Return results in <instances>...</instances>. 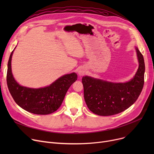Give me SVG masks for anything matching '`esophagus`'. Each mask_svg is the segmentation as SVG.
Masks as SVG:
<instances>
[{
	"label": "esophagus",
	"mask_w": 154,
	"mask_h": 154,
	"mask_svg": "<svg viewBox=\"0 0 154 154\" xmlns=\"http://www.w3.org/2000/svg\"><path fill=\"white\" fill-rule=\"evenodd\" d=\"M85 73H86V70L85 68H84V67L79 68V69L78 70V74L80 77L83 76L85 74Z\"/></svg>",
	"instance_id": "34e87169"
}]
</instances>
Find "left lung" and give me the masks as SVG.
Returning <instances> with one entry per match:
<instances>
[{
	"instance_id": "left-lung-1",
	"label": "left lung",
	"mask_w": 154,
	"mask_h": 154,
	"mask_svg": "<svg viewBox=\"0 0 154 154\" xmlns=\"http://www.w3.org/2000/svg\"><path fill=\"white\" fill-rule=\"evenodd\" d=\"M139 67L125 82H114L85 75L82 79L84 99L88 108L100 116L117 114L130 107L138 99L144 84L145 63L139 48L135 47Z\"/></svg>"
}]
</instances>
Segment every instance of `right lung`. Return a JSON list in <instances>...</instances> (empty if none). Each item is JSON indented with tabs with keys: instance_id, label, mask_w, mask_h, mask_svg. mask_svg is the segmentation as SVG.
<instances>
[{
	"instance_id": "1",
	"label": "right lung",
	"mask_w": 154,
	"mask_h": 154,
	"mask_svg": "<svg viewBox=\"0 0 154 154\" xmlns=\"http://www.w3.org/2000/svg\"><path fill=\"white\" fill-rule=\"evenodd\" d=\"M15 47L10 55L7 73V86L14 101L22 109L32 114H52L60 107L69 87L77 80V74L75 72L65 74L44 87L34 88L20 85L12 72L11 60Z\"/></svg>"
}]
</instances>
